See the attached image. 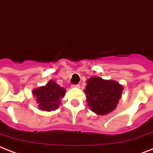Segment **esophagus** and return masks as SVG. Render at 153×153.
I'll return each mask as SVG.
<instances>
[{"label":"esophagus","mask_w":153,"mask_h":153,"mask_svg":"<svg viewBox=\"0 0 153 153\" xmlns=\"http://www.w3.org/2000/svg\"><path fill=\"white\" fill-rule=\"evenodd\" d=\"M72 87H74V88H79V87H80V85L79 84L72 85Z\"/></svg>","instance_id":"34e87169"}]
</instances>
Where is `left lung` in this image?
Returning a JSON list of instances; mask_svg holds the SVG:
<instances>
[{
  "label": "left lung",
  "mask_w": 153,
  "mask_h": 153,
  "mask_svg": "<svg viewBox=\"0 0 153 153\" xmlns=\"http://www.w3.org/2000/svg\"><path fill=\"white\" fill-rule=\"evenodd\" d=\"M122 91L123 86L116 81L92 77L87 81L85 93L92 112L106 115L116 108Z\"/></svg>",
  "instance_id": "8db88e82"
}]
</instances>
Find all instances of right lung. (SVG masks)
Returning <instances> with one entry per match:
<instances>
[{
    "mask_svg": "<svg viewBox=\"0 0 153 153\" xmlns=\"http://www.w3.org/2000/svg\"><path fill=\"white\" fill-rule=\"evenodd\" d=\"M65 88L51 80L44 86L34 89L33 94L36 98L39 110L51 111L58 107L60 99L65 96Z\"/></svg>",
    "mask_w": 153,
    "mask_h": 153,
    "instance_id": "right-lung-1",
    "label": "right lung"
}]
</instances>
